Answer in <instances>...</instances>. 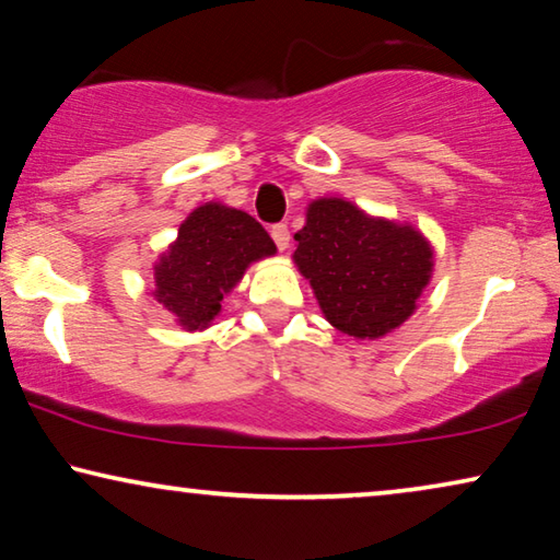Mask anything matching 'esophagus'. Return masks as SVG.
Returning a JSON list of instances; mask_svg holds the SVG:
<instances>
[{
    "label": "esophagus",
    "mask_w": 560,
    "mask_h": 560,
    "mask_svg": "<svg viewBox=\"0 0 560 560\" xmlns=\"http://www.w3.org/2000/svg\"><path fill=\"white\" fill-rule=\"evenodd\" d=\"M271 238H273V244H277L279 252H283V248L289 246V226H287V223H273Z\"/></svg>",
    "instance_id": "obj_1"
}]
</instances>
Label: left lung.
Masks as SVG:
<instances>
[{
    "label": "left lung",
    "instance_id": "obj_1",
    "mask_svg": "<svg viewBox=\"0 0 560 560\" xmlns=\"http://www.w3.org/2000/svg\"><path fill=\"white\" fill-rule=\"evenodd\" d=\"M294 261L339 331L377 339L415 312L428 287L432 252L410 226L370 219L341 198L308 206Z\"/></svg>",
    "mask_w": 560,
    "mask_h": 560
}]
</instances>
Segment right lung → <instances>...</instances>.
Returning <instances> with one entry per match:
<instances>
[{
  "instance_id": "obj_1",
  "label": "right lung",
  "mask_w": 560,
  "mask_h": 560,
  "mask_svg": "<svg viewBox=\"0 0 560 560\" xmlns=\"http://www.w3.org/2000/svg\"><path fill=\"white\" fill-rule=\"evenodd\" d=\"M277 252L266 229L236 208H196L155 266V299L188 329L208 327L246 266Z\"/></svg>"
}]
</instances>
